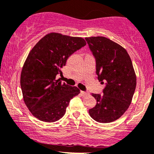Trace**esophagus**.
<instances>
[{"instance_id":"34e87169","label":"esophagus","mask_w":154,"mask_h":154,"mask_svg":"<svg viewBox=\"0 0 154 154\" xmlns=\"http://www.w3.org/2000/svg\"><path fill=\"white\" fill-rule=\"evenodd\" d=\"M80 94H81L83 97H86V96H88V93H87V92H85V91H80Z\"/></svg>"}]
</instances>
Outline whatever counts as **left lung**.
Masks as SVG:
<instances>
[{"mask_svg":"<svg viewBox=\"0 0 154 154\" xmlns=\"http://www.w3.org/2000/svg\"><path fill=\"white\" fill-rule=\"evenodd\" d=\"M85 40L96 59L99 81L106 83L103 94H91L97 104L88 113L100 123L114 122L127 111L135 91L137 77L132 61L127 51L110 39L98 36Z\"/></svg>","mask_w":154,"mask_h":154,"instance_id":"8db88e82","label":"left lung"}]
</instances>
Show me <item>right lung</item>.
I'll list each match as a JSON object with an SVG mask.
<instances>
[{
    "label": "right lung",
    "mask_w": 154,
    "mask_h": 154,
    "mask_svg": "<svg viewBox=\"0 0 154 154\" xmlns=\"http://www.w3.org/2000/svg\"><path fill=\"white\" fill-rule=\"evenodd\" d=\"M85 45L82 38L51 32L30 51L21 71L20 87L26 106L39 120H59L70 100L80 94L77 87L62 83L56 77L63 74L69 57Z\"/></svg>",
    "instance_id": "obj_1"
}]
</instances>
